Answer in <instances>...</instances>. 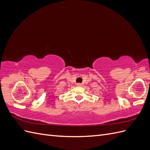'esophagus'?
<instances>
[{
	"instance_id": "34e87169",
	"label": "esophagus",
	"mask_w": 150,
	"mask_h": 150,
	"mask_svg": "<svg viewBox=\"0 0 150 150\" xmlns=\"http://www.w3.org/2000/svg\"><path fill=\"white\" fill-rule=\"evenodd\" d=\"M77 86H82V84H81V83H78V84H77Z\"/></svg>"
}]
</instances>
